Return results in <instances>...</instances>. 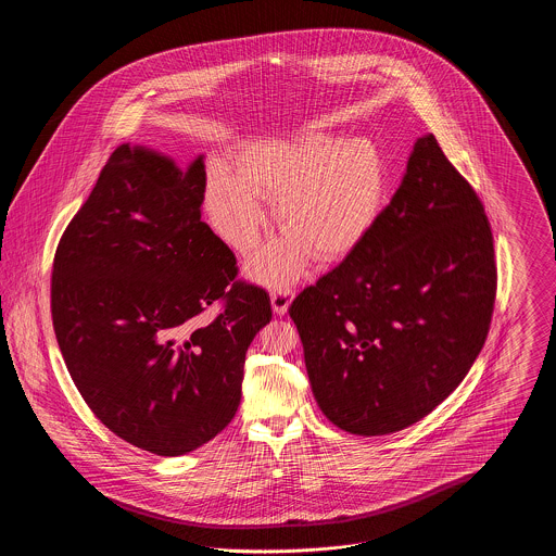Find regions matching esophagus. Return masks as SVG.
<instances>
[{
  "label": "esophagus",
  "instance_id": "1",
  "mask_svg": "<svg viewBox=\"0 0 556 556\" xmlns=\"http://www.w3.org/2000/svg\"><path fill=\"white\" fill-rule=\"evenodd\" d=\"M293 295H295V291L291 290V288H277V290H273V293H270V304H273L275 315L281 317V315L288 313Z\"/></svg>",
  "mask_w": 556,
  "mask_h": 556
}]
</instances>
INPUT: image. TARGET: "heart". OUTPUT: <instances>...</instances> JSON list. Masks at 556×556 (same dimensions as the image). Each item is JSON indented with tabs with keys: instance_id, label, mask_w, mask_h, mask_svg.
Wrapping results in <instances>:
<instances>
[{
	"instance_id": "1",
	"label": "heart",
	"mask_w": 556,
	"mask_h": 556,
	"mask_svg": "<svg viewBox=\"0 0 556 556\" xmlns=\"http://www.w3.org/2000/svg\"><path fill=\"white\" fill-rule=\"evenodd\" d=\"M236 172L212 168L206 208L218 236L250 254L266 218L257 198L277 202L275 220L288 238L250 263V275L268 286L298 277L311 254L320 263L345 258L369 238L388 200L386 159L365 137L258 141L239 152Z\"/></svg>"
}]
</instances>
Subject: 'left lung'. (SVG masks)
Here are the masks:
<instances>
[{
    "label": "left lung",
    "instance_id": "left-lung-1",
    "mask_svg": "<svg viewBox=\"0 0 556 556\" xmlns=\"http://www.w3.org/2000/svg\"><path fill=\"white\" fill-rule=\"evenodd\" d=\"M496 281L476 189L433 135L419 137L369 238L291 302L325 417L356 435L424 419L485 344Z\"/></svg>",
    "mask_w": 556,
    "mask_h": 556
}]
</instances>
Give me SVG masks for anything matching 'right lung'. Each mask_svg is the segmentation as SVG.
Returning <instances> with one entry per match:
<instances>
[{
	"label": "right lung",
	"instance_id": "obj_1",
	"mask_svg": "<svg viewBox=\"0 0 556 556\" xmlns=\"http://www.w3.org/2000/svg\"><path fill=\"white\" fill-rule=\"evenodd\" d=\"M206 170L118 146L55 248L52 320L77 390L112 433L159 456L200 448L238 413L263 288L202 220ZM213 308L211 316L205 313Z\"/></svg>",
	"mask_w": 556,
	"mask_h": 556
}]
</instances>
